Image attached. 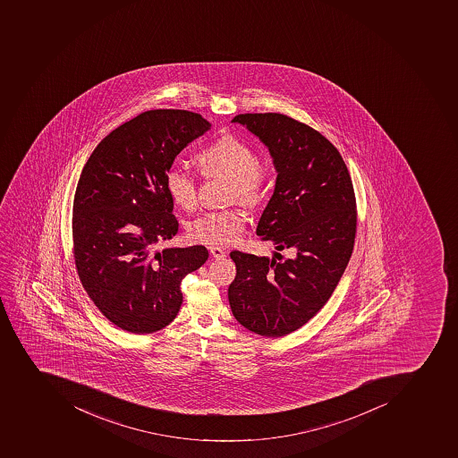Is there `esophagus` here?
Listing matches in <instances>:
<instances>
[{"label": "esophagus", "mask_w": 458, "mask_h": 458, "mask_svg": "<svg viewBox=\"0 0 458 458\" xmlns=\"http://www.w3.org/2000/svg\"><path fill=\"white\" fill-rule=\"evenodd\" d=\"M209 251H211V256L214 259H224L227 256V253L223 249H219V247H211Z\"/></svg>", "instance_id": "obj_1"}]
</instances>
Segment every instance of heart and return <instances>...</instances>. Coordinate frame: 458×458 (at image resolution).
Masks as SVG:
<instances>
[{
	"mask_svg": "<svg viewBox=\"0 0 458 458\" xmlns=\"http://www.w3.org/2000/svg\"><path fill=\"white\" fill-rule=\"evenodd\" d=\"M200 174L205 178L228 179L227 199L254 207L265 195L268 165L254 156L249 144L234 136H224L198 155ZM166 190L174 204L183 209L195 208L198 176L188 167H169L165 174ZM246 216L239 208L219 209L200 214L191 221L188 233L193 242L209 246H230L246 230Z\"/></svg>",
	"mask_w": 458,
	"mask_h": 458,
	"instance_id": "heart-1",
	"label": "heart"
}]
</instances>
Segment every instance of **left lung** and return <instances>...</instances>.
<instances>
[{
	"mask_svg": "<svg viewBox=\"0 0 458 458\" xmlns=\"http://www.w3.org/2000/svg\"><path fill=\"white\" fill-rule=\"evenodd\" d=\"M267 146L276 188L259 221L258 235L277 260L231 251L237 275L228 287L235 319L259 335L277 338L305 326L335 291L354 249V188L340 151L321 132L279 113L239 114Z\"/></svg>",
	"mask_w": 458,
	"mask_h": 458,
	"instance_id": "1",
	"label": "left lung"
}]
</instances>
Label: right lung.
<instances>
[{"label":"right lung","instance_id":"1","mask_svg":"<svg viewBox=\"0 0 458 458\" xmlns=\"http://www.w3.org/2000/svg\"><path fill=\"white\" fill-rule=\"evenodd\" d=\"M209 129L191 111H146L113 130L83 166L72 209L76 272L99 312L127 333L169 326L182 280L208 260L204 246L150 249L179 228L165 174Z\"/></svg>","mask_w":458,"mask_h":458}]
</instances>
